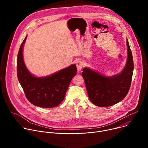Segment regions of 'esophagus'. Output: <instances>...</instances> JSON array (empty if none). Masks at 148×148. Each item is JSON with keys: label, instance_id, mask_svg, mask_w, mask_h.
I'll list each match as a JSON object with an SVG mask.
<instances>
[{"label": "esophagus", "instance_id": "34e87169", "mask_svg": "<svg viewBox=\"0 0 148 148\" xmlns=\"http://www.w3.org/2000/svg\"><path fill=\"white\" fill-rule=\"evenodd\" d=\"M76 66H77V68L78 71H80L82 70V66H83V63L82 61H78L76 63Z\"/></svg>", "mask_w": 148, "mask_h": 148}]
</instances>
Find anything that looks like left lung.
Listing matches in <instances>:
<instances>
[{
    "label": "left lung",
    "instance_id": "1",
    "mask_svg": "<svg viewBox=\"0 0 148 148\" xmlns=\"http://www.w3.org/2000/svg\"><path fill=\"white\" fill-rule=\"evenodd\" d=\"M127 61L122 71L114 76L105 77L85 67L82 76L90 101L98 107H106L121 101L127 95L134 71V61L130 45L126 39Z\"/></svg>",
    "mask_w": 148,
    "mask_h": 148
}]
</instances>
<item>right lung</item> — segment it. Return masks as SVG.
I'll list each match as a JSON object with an SVG mask.
<instances>
[{"label": "right lung", "instance_id": "1", "mask_svg": "<svg viewBox=\"0 0 148 148\" xmlns=\"http://www.w3.org/2000/svg\"><path fill=\"white\" fill-rule=\"evenodd\" d=\"M27 38L21 45L17 54V74L27 99L35 106L56 107L64 99L72 78L77 74L75 64L47 77H37L26 68L23 60V49Z\"/></svg>", "mask_w": 148, "mask_h": 148}]
</instances>
